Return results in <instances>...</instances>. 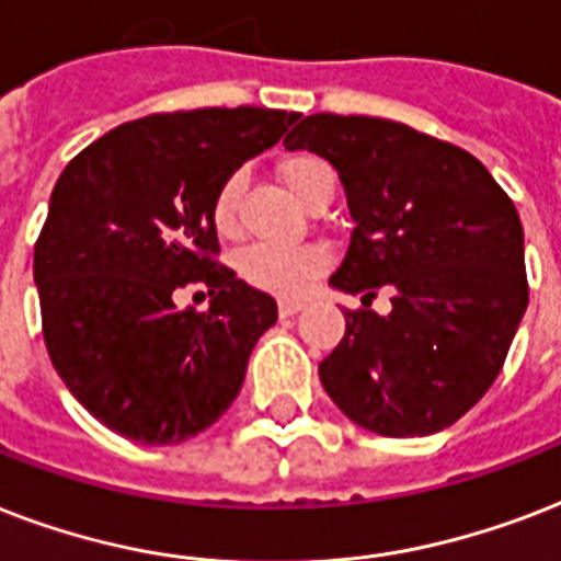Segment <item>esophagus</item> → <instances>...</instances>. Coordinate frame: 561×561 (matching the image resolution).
I'll list each match as a JSON object with an SVG mask.
<instances>
[{
  "label": "esophagus",
  "mask_w": 561,
  "mask_h": 561,
  "mask_svg": "<svg viewBox=\"0 0 561 561\" xmlns=\"http://www.w3.org/2000/svg\"><path fill=\"white\" fill-rule=\"evenodd\" d=\"M277 310H280V316H284V319H289V316H295V312L304 310V304L301 301H280L277 304Z\"/></svg>",
  "instance_id": "obj_1"
}]
</instances>
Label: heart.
<instances>
[{
	"label": "heart",
	"mask_w": 561,
	"mask_h": 561,
	"mask_svg": "<svg viewBox=\"0 0 561 561\" xmlns=\"http://www.w3.org/2000/svg\"><path fill=\"white\" fill-rule=\"evenodd\" d=\"M284 181L293 190V195L307 207L312 195L324 190V186H336L333 169L321 158L301 154L284 163ZM242 186H245V172H231L225 178L213 195L210 219L216 233L221 237H233L237 225H240V198ZM330 266V254L324 245H268L257 242L249 245L237 254V275L254 289H263L268 295H280V298H304L310 293L316 280H319Z\"/></svg>",
	"instance_id": "obj_1"
}]
</instances>
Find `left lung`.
Returning a JSON list of instances; mask_svg holds the SVG:
<instances>
[{"label": "left lung", "mask_w": 561, "mask_h": 561, "mask_svg": "<svg viewBox=\"0 0 561 561\" xmlns=\"http://www.w3.org/2000/svg\"><path fill=\"white\" fill-rule=\"evenodd\" d=\"M284 146L340 172L354 219L330 286L363 295L321 359L324 392L380 436L450 427L501 375L527 310L524 228L489 169L454 142L377 116H304ZM393 289V312L370 298Z\"/></svg>", "instance_id": "left-lung-1"}]
</instances>
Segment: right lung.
Returning <instances> with one entry per match:
<instances>
[{
	"mask_svg": "<svg viewBox=\"0 0 561 561\" xmlns=\"http://www.w3.org/2000/svg\"><path fill=\"white\" fill-rule=\"evenodd\" d=\"M295 119L268 107L151 114L90 142L60 172L34 245L43 340L104 427L178 445L240 394L277 304L216 260L210 204ZM186 283L211 289L204 313L174 307Z\"/></svg>",
	"mask_w": 561,
	"mask_h": 561,
	"instance_id": "1",
	"label": "right lung"
}]
</instances>
